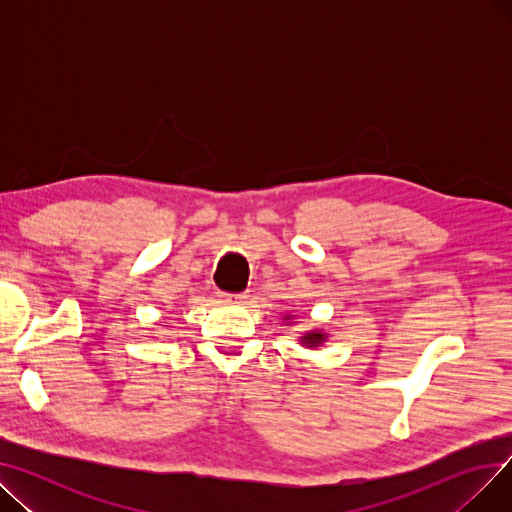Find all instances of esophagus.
<instances>
[{
  "label": "esophagus",
  "mask_w": 512,
  "mask_h": 512,
  "mask_svg": "<svg viewBox=\"0 0 512 512\" xmlns=\"http://www.w3.org/2000/svg\"><path fill=\"white\" fill-rule=\"evenodd\" d=\"M245 299H247V294H226V292H222V301H226V303H245Z\"/></svg>",
  "instance_id": "esophagus-1"
}]
</instances>
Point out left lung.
Listing matches in <instances>:
<instances>
[{
    "label": "left lung",
    "mask_w": 512,
    "mask_h": 512,
    "mask_svg": "<svg viewBox=\"0 0 512 512\" xmlns=\"http://www.w3.org/2000/svg\"><path fill=\"white\" fill-rule=\"evenodd\" d=\"M282 319H284V324L288 326V324H294V319H297V315H292V313H284L282 315ZM328 332L326 330H321V328H313V330H307V332H301V336H299V344L301 346H305V348H319V346H324L326 342H328Z\"/></svg>",
    "instance_id": "left-lung-1"
}]
</instances>
